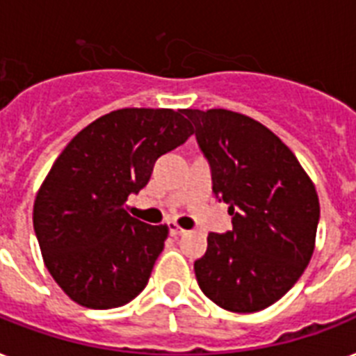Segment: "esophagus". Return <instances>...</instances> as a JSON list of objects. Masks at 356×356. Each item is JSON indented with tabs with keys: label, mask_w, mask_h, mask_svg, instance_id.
Segmentation results:
<instances>
[{
	"label": "esophagus",
	"mask_w": 356,
	"mask_h": 356,
	"mask_svg": "<svg viewBox=\"0 0 356 356\" xmlns=\"http://www.w3.org/2000/svg\"><path fill=\"white\" fill-rule=\"evenodd\" d=\"M168 229H170V234H172V236H181V234L186 233V231L179 227L175 222H168Z\"/></svg>",
	"instance_id": "esophagus-1"
}]
</instances>
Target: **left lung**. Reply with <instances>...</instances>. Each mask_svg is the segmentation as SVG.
<instances>
[{"label": "left lung", "mask_w": 356, "mask_h": 356, "mask_svg": "<svg viewBox=\"0 0 356 356\" xmlns=\"http://www.w3.org/2000/svg\"><path fill=\"white\" fill-rule=\"evenodd\" d=\"M211 164L212 192L233 231L209 233L194 262L201 292L231 312H257L284 296L314 253L320 201L286 144L245 114L186 108Z\"/></svg>", "instance_id": "1"}]
</instances>
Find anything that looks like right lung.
<instances>
[{
	"label": "right lung",
	"mask_w": 356,
	"mask_h": 356,
	"mask_svg": "<svg viewBox=\"0 0 356 356\" xmlns=\"http://www.w3.org/2000/svg\"><path fill=\"white\" fill-rule=\"evenodd\" d=\"M192 133L184 108H120L86 125L53 162L33 225L47 271L72 301L116 309L144 290L168 225L129 216L125 201Z\"/></svg>",
	"instance_id": "add662e5"
}]
</instances>
